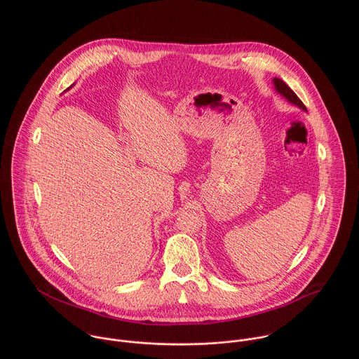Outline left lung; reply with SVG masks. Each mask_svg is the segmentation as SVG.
Listing matches in <instances>:
<instances>
[{"instance_id": "obj_1", "label": "left lung", "mask_w": 359, "mask_h": 359, "mask_svg": "<svg viewBox=\"0 0 359 359\" xmlns=\"http://www.w3.org/2000/svg\"><path fill=\"white\" fill-rule=\"evenodd\" d=\"M272 81H273L275 90H276L282 97H285L289 102L293 103V104H296V106H299L300 109L307 110V107L304 106V103L300 101V98L293 93V90H290V88L287 87V84H286L285 81H282L280 79H276V77H275Z\"/></svg>"}]
</instances>
